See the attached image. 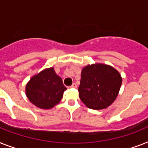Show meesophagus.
<instances>
[{"mask_svg": "<svg viewBox=\"0 0 148 148\" xmlns=\"http://www.w3.org/2000/svg\"><path fill=\"white\" fill-rule=\"evenodd\" d=\"M70 88H77L76 84H75V83H73V85H72L71 86H70Z\"/></svg>", "mask_w": 148, "mask_h": 148, "instance_id": "esophagus-1", "label": "esophagus"}]
</instances>
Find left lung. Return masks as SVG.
<instances>
[{"label":"left lung","instance_id":"1","mask_svg":"<svg viewBox=\"0 0 148 148\" xmlns=\"http://www.w3.org/2000/svg\"><path fill=\"white\" fill-rule=\"evenodd\" d=\"M122 77L109 65L95 63L82 70L79 97L88 108L102 110L113 103L122 85Z\"/></svg>","mask_w":148,"mask_h":148}]
</instances>
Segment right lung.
Returning a JSON list of instances; mask_svg holds the SVG:
<instances>
[{
    "mask_svg": "<svg viewBox=\"0 0 148 148\" xmlns=\"http://www.w3.org/2000/svg\"><path fill=\"white\" fill-rule=\"evenodd\" d=\"M66 88L53 67L44 69L30 79L25 93L31 103L41 109H51L60 103Z\"/></svg>",
    "mask_w": 148,
    "mask_h": 148,
    "instance_id": "add662e5",
    "label": "right lung"
}]
</instances>
